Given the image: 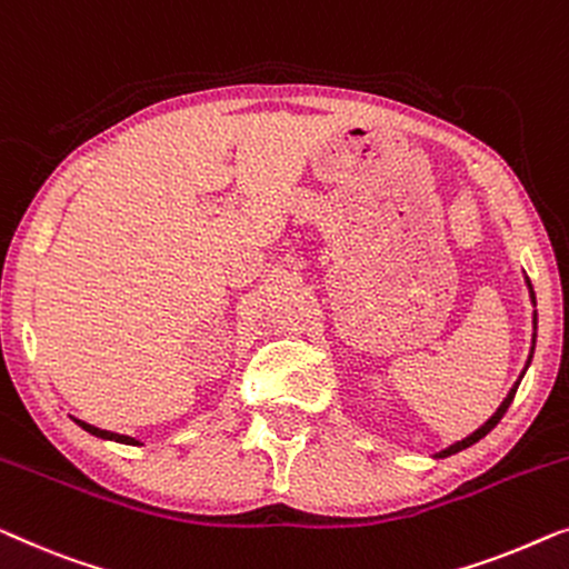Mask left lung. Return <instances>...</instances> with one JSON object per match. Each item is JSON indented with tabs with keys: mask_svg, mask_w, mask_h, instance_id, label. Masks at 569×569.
<instances>
[{
	"mask_svg": "<svg viewBox=\"0 0 569 569\" xmlns=\"http://www.w3.org/2000/svg\"><path fill=\"white\" fill-rule=\"evenodd\" d=\"M526 284H529V295H531V302H533V308H537V298H533V287H531V282H529V279H526ZM533 346H537V310H533ZM533 346H531V353H529V361H526V367H529L531 365V357H533ZM523 372H526V369H523ZM523 372H521V377H523ZM521 377H518V380H516V385L513 387H510V392L506 395V400L503 402H500V408L496 410V413H492L490 418H488V421H485L480 428H477V431L475 433H469L467 436V439H462V441H457V443H451V447L449 449H441L439 451V455H433L436 459H443V457H451V455H457V451H462V449H467V447H472V443H477V441H480V439H485V436H488L490 431H492V428H496L498 423H500V418H503L506 416V410H508V406H510V402H513V398H516V390H518V385H521Z\"/></svg>",
	"mask_w": 569,
	"mask_h": 569,
	"instance_id": "left-lung-1",
	"label": "left lung"
}]
</instances>
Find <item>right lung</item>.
<instances>
[{
	"instance_id": "right-lung-1",
	"label": "right lung",
	"mask_w": 569,
	"mask_h": 569,
	"mask_svg": "<svg viewBox=\"0 0 569 569\" xmlns=\"http://www.w3.org/2000/svg\"><path fill=\"white\" fill-rule=\"evenodd\" d=\"M73 421H77L81 428H84V431H89L92 436H100V439H107V441H118V443H130V447H138V443L141 441H136L133 436H122V433H112V431H104V428H97V426H92V423H84V421H79V418H73Z\"/></svg>"
}]
</instances>
